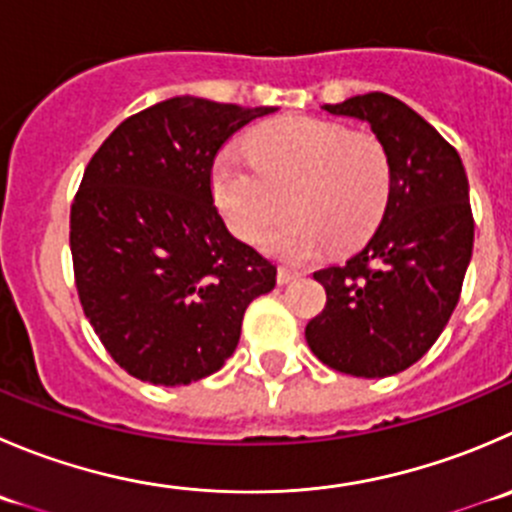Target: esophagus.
Instances as JSON below:
<instances>
[{
	"instance_id": "34e87169",
	"label": "esophagus",
	"mask_w": 512,
	"mask_h": 512,
	"mask_svg": "<svg viewBox=\"0 0 512 512\" xmlns=\"http://www.w3.org/2000/svg\"><path fill=\"white\" fill-rule=\"evenodd\" d=\"M300 277L302 272L290 270V267H280V270H277V282H280V285H290V282L300 280Z\"/></svg>"
}]
</instances>
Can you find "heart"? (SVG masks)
Instances as JSON below:
<instances>
[{
    "instance_id": "heart-1",
    "label": "heart",
    "mask_w": 512,
    "mask_h": 512,
    "mask_svg": "<svg viewBox=\"0 0 512 512\" xmlns=\"http://www.w3.org/2000/svg\"><path fill=\"white\" fill-rule=\"evenodd\" d=\"M250 160L222 152L212 165V192L232 230L282 260H307L330 242L345 252L380 225L390 197V160L372 132L317 117H280L247 140Z\"/></svg>"
}]
</instances>
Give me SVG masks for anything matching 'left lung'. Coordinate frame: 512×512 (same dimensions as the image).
Here are the masks:
<instances>
[{
	"mask_svg": "<svg viewBox=\"0 0 512 512\" xmlns=\"http://www.w3.org/2000/svg\"><path fill=\"white\" fill-rule=\"evenodd\" d=\"M325 109L370 124L388 152L390 197L370 242L345 265L315 272L327 305L305 337L332 370L388 377L433 347L460 300L475 237L468 175L433 124L390 94Z\"/></svg>",
	"mask_w": 512,
	"mask_h": 512,
	"instance_id": "obj_1",
	"label": "left lung"
}]
</instances>
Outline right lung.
<instances>
[{
    "label": "right lung",
    "instance_id": "1",
    "mask_svg": "<svg viewBox=\"0 0 512 512\" xmlns=\"http://www.w3.org/2000/svg\"><path fill=\"white\" fill-rule=\"evenodd\" d=\"M272 107L172 97L124 119L84 170L69 250L89 325L122 370L190 385L225 365L277 267L212 200L220 147Z\"/></svg>",
    "mask_w": 512,
    "mask_h": 512
}]
</instances>
